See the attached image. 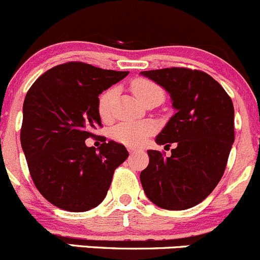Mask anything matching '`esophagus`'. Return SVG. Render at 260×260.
Returning <instances> with one entry per match:
<instances>
[{"label":"esophagus","mask_w":260,"mask_h":260,"mask_svg":"<svg viewBox=\"0 0 260 260\" xmlns=\"http://www.w3.org/2000/svg\"><path fill=\"white\" fill-rule=\"evenodd\" d=\"M127 150H128V153H132V154H133V153H137L138 152L137 148H134V147H128Z\"/></svg>","instance_id":"34e87169"}]
</instances>
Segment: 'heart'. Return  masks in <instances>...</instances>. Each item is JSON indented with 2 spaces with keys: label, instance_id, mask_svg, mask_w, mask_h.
<instances>
[{
  "label": "heart",
  "instance_id": "b5f03b06",
  "mask_svg": "<svg viewBox=\"0 0 260 260\" xmlns=\"http://www.w3.org/2000/svg\"><path fill=\"white\" fill-rule=\"evenodd\" d=\"M130 88H132V91L135 94V97L142 103H144L153 94L162 93V89L157 84L143 78L135 79L132 85H130ZM116 93H117V90L112 86V88L106 89L98 98V115L103 121H110L112 118ZM153 133H154V125L147 122V121H143V122L120 123V125L115 126L112 128L111 135H112L116 142L121 143V144L138 147V145H142L145 142V139L149 135H152Z\"/></svg>",
  "mask_w": 260,
  "mask_h": 260
}]
</instances>
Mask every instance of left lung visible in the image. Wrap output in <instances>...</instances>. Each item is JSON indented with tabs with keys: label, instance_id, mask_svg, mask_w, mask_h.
I'll return each instance as SVG.
<instances>
[{
	"label": "left lung",
	"instance_id": "8db88e82",
	"mask_svg": "<svg viewBox=\"0 0 260 260\" xmlns=\"http://www.w3.org/2000/svg\"><path fill=\"white\" fill-rule=\"evenodd\" d=\"M169 91L176 113L158 134L157 144L176 148L171 155L148 150L140 174L144 192L169 211L191 208L214 190L226 170L235 140L234 105L218 81L204 71L167 68L143 71Z\"/></svg>",
	"mask_w": 260,
	"mask_h": 260
}]
</instances>
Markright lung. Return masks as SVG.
I'll return each mask as SVG.
<instances>
[{"mask_svg": "<svg viewBox=\"0 0 260 260\" xmlns=\"http://www.w3.org/2000/svg\"><path fill=\"white\" fill-rule=\"evenodd\" d=\"M127 74L70 61L46 71L26 93L21 147L34 185L53 206L86 212L107 195L113 172L128 153L105 137L98 149L85 140L102 127L100 94Z\"/></svg>", "mask_w": 260, "mask_h": 260, "instance_id": "obj_1", "label": "right lung"}]
</instances>
